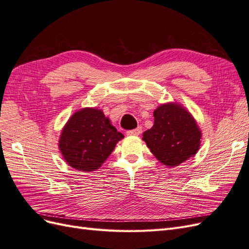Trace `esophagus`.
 Here are the masks:
<instances>
[{
    "label": "esophagus",
    "instance_id": "1",
    "mask_svg": "<svg viewBox=\"0 0 249 249\" xmlns=\"http://www.w3.org/2000/svg\"><path fill=\"white\" fill-rule=\"evenodd\" d=\"M141 132H142V127H141V126H138L137 129L127 131V132H126V135H127V136H138V135L141 134Z\"/></svg>",
    "mask_w": 249,
    "mask_h": 249
}]
</instances>
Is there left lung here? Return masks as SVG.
Returning a JSON list of instances; mask_svg holds the SVG:
<instances>
[{
    "label": "left lung",
    "instance_id": "1",
    "mask_svg": "<svg viewBox=\"0 0 249 249\" xmlns=\"http://www.w3.org/2000/svg\"><path fill=\"white\" fill-rule=\"evenodd\" d=\"M152 129L143 140L154 156L168 167L178 166L197 153L201 132L193 116L177 103L163 104L154 111Z\"/></svg>",
    "mask_w": 249,
    "mask_h": 249
}]
</instances>
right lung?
I'll return each instance as SVG.
<instances>
[{"label":"right lung","mask_w":249,"mask_h":249,"mask_svg":"<svg viewBox=\"0 0 249 249\" xmlns=\"http://www.w3.org/2000/svg\"><path fill=\"white\" fill-rule=\"evenodd\" d=\"M124 138L102 110L84 108L69 119L60 135L59 148L71 167L82 171L99 169Z\"/></svg>","instance_id":"add662e5"}]
</instances>
